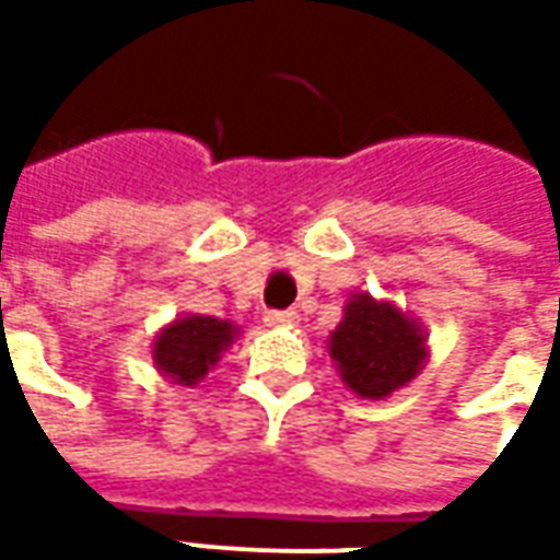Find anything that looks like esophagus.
I'll return each instance as SVG.
<instances>
[{
    "mask_svg": "<svg viewBox=\"0 0 560 560\" xmlns=\"http://www.w3.org/2000/svg\"><path fill=\"white\" fill-rule=\"evenodd\" d=\"M300 320V312H293V308H284V312H267L264 315V324L267 327H293Z\"/></svg>",
    "mask_w": 560,
    "mask_h": 560,
    "instance_id": "obj_1",
    "label": "esophagus"
}]
</instances>
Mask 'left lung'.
Returning a JSON list of instances; mask_svg holds the SVG:
<instances>
[{
	"label": "left lung",
	"instance_id": "obj_1",
	"mask_svg": "<svg viewBox=\"0 0 560 560\" xmlns=\"http://www.w3.org/2000/svg\"><path fill=\"white\" fill-rule=\"evenodd\" d=\"M329 357L360 399H387L420 375L429 348L420 324L401 308L353 293L341 324L329 332Z\"/></svg>",
	"mask_w": 560,
	"mask_h": 560
}]
</instances>
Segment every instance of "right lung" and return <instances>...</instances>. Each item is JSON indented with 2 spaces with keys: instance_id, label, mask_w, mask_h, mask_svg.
<instances>
[{
  "instance_id": "add662e5",
  "label": "right lung",
  "mask_w": 560,
  "mask_h": 560,
  "mask_svg": "<svg viewBox=\"0 0 560 560\" xmlns=\"http://www.w3.org/2000/svg\"><path fill=\"white\" fill-rule=\"evenodd\" d=\"M240 329L231 320L207 315H183L161 329L152 345V360L161 375L179 387H197V381L215 369L221 353L228 351Z\"/></svg>"
}]
</instances>
